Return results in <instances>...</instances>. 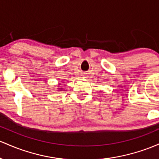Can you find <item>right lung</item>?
Segmentation results:
<instances>
[{"label":"right lung","mask_w":159,"mask_h":159,"mask_svg":"<svg viewBox=\"0 0 159 159\" xmlns=\"http://www.w3.org/2000/svg\"><path fill=\"white\" fill-rule=\"evenodd\" d=\"M58 85H60V83H58ZM61 89H62V88H58V91H61Z\"/></svg>","instance_id":"right-lung-1"}]
</instances>
